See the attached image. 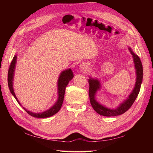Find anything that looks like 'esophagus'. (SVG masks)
<instances>
[{
  "mask_svg": "<svg viewBox=\"0 0 153 153\" xmlns=\"http://www.w3.org/2000/svg\"><path fill=\"white\" fill-rule=\"evenodd\" d=\"M89 69V65L86 62H82L79 65V70L82 71H87Z\"/></svg>",
  "mask_w": 153,
  "mask_h": 153,
  "instance_id": "34e87169",
  "label": "esophagus"
}]
</instances>
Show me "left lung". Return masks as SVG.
<instances>
[{
	"label": "left lung",
	"mask_w": 153,
	"mask_h": 153,
	"mask_svg": "<svg viewBox=\"0 0 153 153\" xmlns=\"http://www.w3.org/2000/svg\"><path fill=\"white\" fill-rule=\"evenodd\" d=\"M129 50L132 54L133 58H134V62L136 70V76H137V77H136V82L134 89L132 91L130 95H129L128 98L124 100L119 106H118V108L116 109H110L100 105L95 100L96 93L100 87V82H99V80L92 79L91 77L90 79H89V95L91 105L93 109L97 113L99 114L100 115L104 116H116L121 115L130 108V107L132 106L136 98H137L139 93V91H140L141 89V85L143 80V66L140 58H139L137 55L135 54L131 51V48L129 47Z\"/></svg>",
	"instance_id": "obj_1"
}]
</instances>
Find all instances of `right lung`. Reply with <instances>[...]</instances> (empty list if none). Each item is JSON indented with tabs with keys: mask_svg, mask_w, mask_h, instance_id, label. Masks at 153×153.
I'll return each instance as SVG.
<instances>
[{
	"mask_svg": "<svg viewBox=\"0 0 153 153\" xmlns=\"http://www.w3.org/2000/svg\"><path fill=\"white\" fill-rule=\"evenodd\" d=\"M16 59H17V56L15 55L13 58L12 61L11 62L10 65L9 69H8V84L9 89L12 95L14 97V98L17 100V102L21 105L19 103L18 100L16 97L14 89H13V79H14V70L16 67ZM74 77V74L72 71L71 69L66 70L63 71H62L60 74L59 78L58 80V98L56 103L51 107L50 109H48L46 111L41 113H33L32 112L29 111L27 109H25L24 107H23L26 112L29 114L30 116L35 117V118H48L56 114L60 109L61 108V106L62 105L64 94H65V90H66V87L69 83L70 81Z\"/></svg>",
	"mask_w": 153,
	"mask_h": 153,
	"instance_id": "1",
	"label": "right lung"
}]
</instances>
